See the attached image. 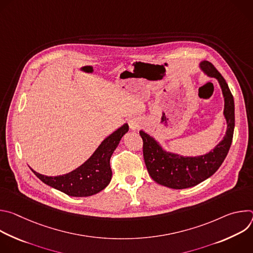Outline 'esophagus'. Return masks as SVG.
<instances>
[{"label": "esophagus", "mask_w": 253, "mask_h": 253, "mask_svg": "<svg viewBox=\"0 0 253 253\" xmlns=\"http://www.w3.org/2000/svg\"><path fill=\"white\" fill-rule=\"evenodd\" d=\"M129 127L131 130H137L140 127V122L137 119H132L129 121Z\"/></svg>", "instance_id": "esophagus-1"}]
</instances>
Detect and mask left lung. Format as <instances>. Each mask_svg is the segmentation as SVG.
<instances>
[{
    "mask_svg": "<svg viewBox=\"0 0 253 253\" xmlns=\"http://www.w3.org/2000/svg\"><path fill=\"white\" fill-rule=\"evenodd\" d=\"M199 67L208 77L217 79L222 90L224 97L223 114L227 123L223 140L204 155L184 157L165 151L152 136L143 130L139 132L143 140L144 161L149 175L158 184L173 189L195 186L213 175L221 166L232 143L235 124L233 96L224 78L210 62L202 61Z\"/></svg>",
    "mask_w": 253,
    "mask_h": 253,
    "instance_id": "8db88e82",
    "label": "left lung"
}]
</instances>
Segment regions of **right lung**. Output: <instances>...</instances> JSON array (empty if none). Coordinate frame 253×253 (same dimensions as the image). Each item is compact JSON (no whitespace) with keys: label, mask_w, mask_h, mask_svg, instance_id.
<instances>
[{"label":"right lung","mask_w":253,"mask_h":253,"mask_svg":"<svg viewBox=\"0 0 253 253\" xmlns=\"http://www.w3.org/2000/svg\"><path fill=\"white\" fill-rule=\"evenodd\" d=\"M129 130L124 124L100 144L92 156L81 166L60 176H46L31 170L45 184L64 192L69 196L87 197L103 190L110 183L112 170L110 158L121 138Z\"/></svg>","instance_id":"right-lung-1"}]
</instances>
